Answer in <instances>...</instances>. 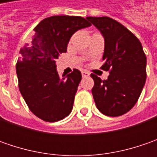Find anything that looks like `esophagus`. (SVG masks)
<instances>
[{
	"mask_svg": "<svg viewBox=\"0 0 157 157\" xmlns=\"http://www.w3.org/2000/svg\"><path fill=\"white\" fill-rule=\"evenodd\" d=\"M82 77H84V78H86V77H88V76H90V73L86 71H82Z\"/></svg>",
	"mask_w": 157,
	"mask_h": 157,
	"instance_id": "esophagus-1",
	"label": "esophagus"
}]
</instances>
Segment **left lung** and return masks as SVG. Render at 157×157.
Returning a JSON list of instances; mask_svg holds the SVG:
<instances>
[{
  "label": "left lung",
  "instance_id": "1",
  "mask_svg": "<svg viewBox=\"0 0 157 157\" xmlns=\"http://www.w3.org/2000/svg\"><path fill=\"white\" fill-rule=\"evenodd\" d=\"M86 18L104 37L105 63L101 69L110 72L105 80L91 74L95 104L105 115L121 116L136 105L141 95L147 76L146 55L139 39L117 21L107 16Z\"/></svg>",
  "mask_w": 157,
  "mask_h": 157
}]
</instances>
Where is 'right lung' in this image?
<instances>
[{"instance_id":"right-lung-1","label":"right lung","mask_w":157,"mask_h":157,"mask_svg":"<svg viewBox=\"0 0 157 157\" xmlns=\"http://www.w3.org/2000/svg\"><path fill=\"white\" fill-rule=\"evenodd\" d=\"M91 25L81 16L48 17L34 29L32 41L20 50L16 63L20 93L29 110L44 121L63 120L72 110L81 72L74 69L60 77L56 59L66 52L76 31Z\"/></svg>"}]
</instances>
